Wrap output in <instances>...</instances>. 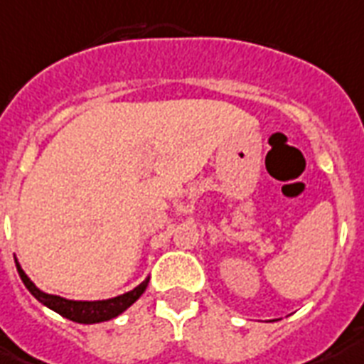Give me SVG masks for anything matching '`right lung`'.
<instances>
[{
    "instance_id": "1",
    "label": "right lung",
    "mask_w": 364,
    "mask_h": 364,
    "mask_svg": "<svg viewBox=\"0 0 364 364\" xmlns=\"http://www.w3.org/2000/svg\"><path fill=\"white\" fill-rule=\"evenodd\" d=\"M16 269H18L22 283L26 284V289L32 292L33 298H38L43 306H47V308L56 311L62 317L75 321V323H83V325H92V323L114 319L119 314H123L129 306L136 302L140 294L148 287V279H146L144 283L138 284L136 289H132L131 292H125L121 296L109 298V300H98V302H75V300H66V298L55 296V294H45L28 279V275L22 272V267L18 264H16Z\"/></svg>"
}]
</instances>
